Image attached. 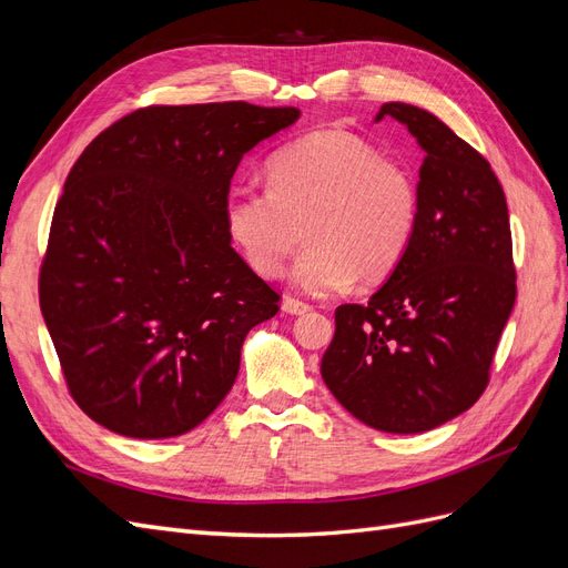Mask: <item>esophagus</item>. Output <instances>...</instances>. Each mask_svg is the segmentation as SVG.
<instances>
[{
    "label": "esophagus",
    "mask_w": 568,
    "mask_h": 568,
    "mask_svg": "<svg viewBox=\"0 0 568 568\" xmlns=\"http://www.w3.org/2000/svg\"><path fill=\"white\" fill-rule=\"evenodd\" d=\"M282 311H284L286 315H305V313H311V305L286 296V298L282 301Z\"/></svg>",
    "instance_id": "34e87169"
}]
</instances>
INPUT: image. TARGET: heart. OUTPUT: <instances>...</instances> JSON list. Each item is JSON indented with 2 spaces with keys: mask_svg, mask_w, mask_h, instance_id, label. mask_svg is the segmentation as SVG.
I'll return each instance as SVG.
<instances>
[{
  "mask_svg": "<svg viewBox=\"0 0 568 568\" xmlns=\"http://www.w3.org/2000/svg\"><path fill=\"white\" fill-rule=\"evenodd\" d=\"M227 236L261 277H280L305 225L291 284L307 296L376 286L398 270L419 222V186L400 163L338 130H317L270 161V186L234 184L222 203Z\"/></svg>",
  "mask_w": 568,
  "mask_h": 568,
  "instance_id": "1",
  "label": "heart"
}]
</instances>
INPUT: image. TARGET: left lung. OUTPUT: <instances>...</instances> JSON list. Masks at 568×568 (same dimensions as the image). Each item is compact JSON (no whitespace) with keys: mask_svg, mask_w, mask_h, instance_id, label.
Instances as JSON below:
<instances>
[{"mask_svg":"<svg viewBox=\"0 0 568 568\" xmlns=\"http://www.w3.org/2000/svg\"><path fill=\"white\" fill-rule=\"evenodd\" d=\"M424 151L415 239L367 305L336 307L322 379L355 419L422 434L467 412L488 384L517 298L509 213L476 149L424 109L390 101Z\"/></svg>","mask_w":568,"mask_h":568,"instance_id":"8db88e82","label":"left lung"}]
</instances>
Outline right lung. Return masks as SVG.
Returning a JSON list of instances; mask_svg holds the SVG:
<instances>
[{
  "instance_id": "add662e5",
  "label": "right lung",
  "mask_w": 568,
  "mask_h": 568,
  "mask_svg": "<svg viewBox=\"0 0 568 568\" xmlns=\"http://www.w3.org/2000/svg\"><path fill=\"white\" fill-rule=\"evenodd\" d=\"M298 109L151 106L101 132L65 178L40 307L75 403L128 438L192 432L225 400L246 334L280 296L232 248L236 165Z\"/></svg>"
}]
</instances>
